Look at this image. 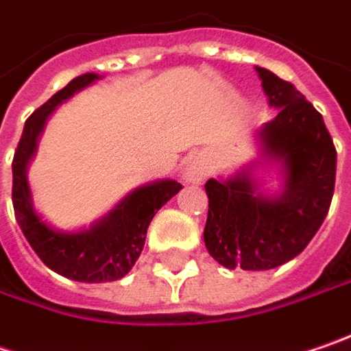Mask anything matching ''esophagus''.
Returning a JSON list of instances; mask_svg holds the SVG:
<instances>
[{
    "mask_svg": "<svg viewBox=\"0 0 351 351\" xmlns=\"http://www.w3.org/2000/svg\"><path fill=\"white\" fill-rule=\"evenodd\" d=\"M208 173V165H206V160L204 158H191L189 162H186V167H184V180L186 182H195L198 184L200 180H204V176Z\"/></svg>",
    "mask_w": 351,
    "mask_h": 351,
    "instance_id": "obj_1",
    "label": "esophagus"
}]
</instances>
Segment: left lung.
<instances>
[{
    "mask_svg": "<svg viewBox=\"0 0 351 351\" xmlns=\"http://www.w3.org/2000/svg\"><path fill=\"white\" fill-rule=\"evenodd\" d=\"M276 117L258 129L262 158L278 167V193L260 191L244 167L208 178L204 244L224 268L270 270L296 258L328 215L336 182V147L322 114L278 75L256 67Z\"/></svg>",
    "mask_w": 351,
    "mask_h": 351,
    "instance_id": "1",
    "label": "left lung"
}]
</instances>
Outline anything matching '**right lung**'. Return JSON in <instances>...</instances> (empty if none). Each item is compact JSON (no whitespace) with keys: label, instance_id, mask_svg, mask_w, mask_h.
<instances>
[{"label":"right lung","instance_id":"add662e5","mask_svg":"<svg viewBox=\"0 0 351 351\" xmlns=\"http://www.w3.org/2000/svg\"><path fill=\"white\" fill-rule=\"evenodd\" d=\"M101 75L85 73L75 77L67 87L55 93L25 121L23 134L13 155V210L15 218L45 266L75 282H113L129 274L141 256L147 228L160 206L182 189L180 182L165 178L131 191L113 210L81 230H59L47 224L33 206L27 167L37 153L39 136L53 111L73 95L99 81Z\"/></svg>","mask_w":351,"mask_h":351}]
</instances>
